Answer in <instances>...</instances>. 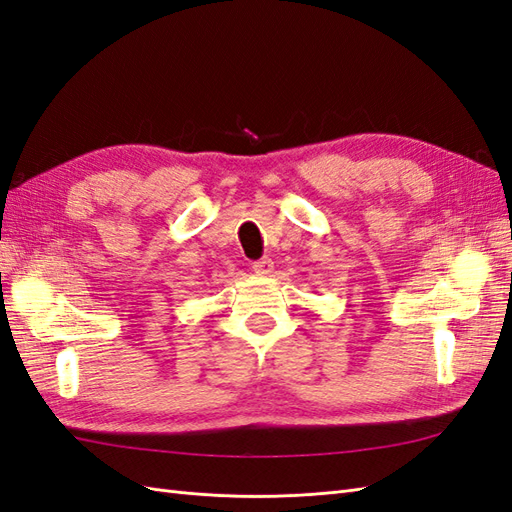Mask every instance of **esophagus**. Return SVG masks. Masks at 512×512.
Here are the masks:
<instances>
[{
  "mask_svg": "<svg viewBox=\"0 0 512 512\" xmlns=\"http://www.w3.org/2000/svg\"><path fill=\"white\" fill-rule=\"evenodd\" d=\"M252 269H254L258 275H269V273H273V260H271V258H260V260L254 262Z\"/></svg>",
  "mask_w": 512,
  "mask_h": 512,
  "instance_id": "esophagus-1",
  "label": "esophagus"
}]
</instances>
